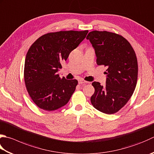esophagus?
Returning a JSON list of instances; mask_svg holds the SVG:
<instances>
[{
	"label": "esophagus",
	"mask_w": 154,
	"mask_h": 154,
	"mask_svg": "<svg viewBox=\"0 0 154 154\" xmlns=\"http://www.w3.org/2000/svg\"><path fill=\"white\" fill-rule=\"evenodd\" d=\"M79 84H85V83H87L86 81H85L84 79H79Z\"/></svg>",
	"instance_id": "esophagus-1"
}]
</instances>
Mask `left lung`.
I'll return each mask as SVG.
<instances>
[{"label": "left lung", "instance_id": "1", "mask_svg": "<svg viewBox=\"0 0 154 154\" xmlns=\"http://www.w3.org/2000/svg\"><path fill=\"white\" fill-rule=\"evenodd\" d=\"M87 39L95 49L97 64L107 68L105 86L96 81L92 83L95 92L91 104L101 112L115 113L128 103L136 87V55L127 39L116 33L93 31Z\"/></svg>", "mask_w": 154, "mask_h": 154}]
</instances>
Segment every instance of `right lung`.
<instances>
[{
  "mask_svg": "<svg viewBox=\"0 0 154 154\" xmlns=\"http://www.w3.org/2000/svg\"><path fill=\"white\" fill-rule=\"evenodd\" d=\"M88 31L49 32L37 38L26 53L24 79L32 101L45 111L67 104L78 83L57 74L61 63L86 37Z\"/></svg>",
  "mask_w": 154,
  "mask_h": 154,
  "instance_id": "right-lung-1",
  "label": "right lung"
}]
</instances>
